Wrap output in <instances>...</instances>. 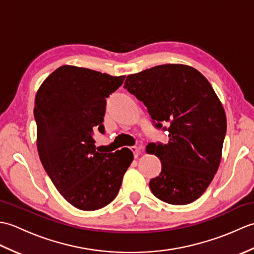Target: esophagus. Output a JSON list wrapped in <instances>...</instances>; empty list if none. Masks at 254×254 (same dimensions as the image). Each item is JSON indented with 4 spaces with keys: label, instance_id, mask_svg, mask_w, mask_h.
Wrapping results in <instances>:
<instances>
[{
    "label": "esophagus",
    "instance_id": "obj_1",
    "mask_svg": "<svg viewBox=\"0 0 254 254\" xmlns=\"http://www.w3.org/2000/svg\"><path fill=\"white\" fill-rule=\"evenodd\" d=\"M131 150L133 152L134 156H135V157H137V156L142 153L143 146H142V145H139V146H133V147H131Z\"/></svg>",
    "mask_w": 254,
    "mask_h": 254
}]
</instances>
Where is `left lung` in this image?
<instances>
[{
	"label": "left lung",
	"instance_id": "8db88e82",
	"mask_svg": "<svg viewBox=\"0 0 254 254\" xmlns=\"http://www.w3.org/2000/svg\"><path fill=\"white\" fill-rule=\"evenodd\" d=\"M124 88L143 101L156 127L168 122L167 144L149 143L146 153L161 161V172L149 181L154 195L186 205L212 182L222 159L227 120L212 85L197 69L164 64L127 75Z\"/></svg>",
	"mask_w": 254,
	"mask_h": 254
}]
</instances>
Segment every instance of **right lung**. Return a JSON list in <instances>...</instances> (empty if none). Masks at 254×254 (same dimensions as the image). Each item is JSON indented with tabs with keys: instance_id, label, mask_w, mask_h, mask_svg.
Masks as SVG:
<instances>
[{
	"instance_id": "obj_1",
	"label": "right lung",
	"mask_w": 254,
	"mask_h": 254,
	"mask_svg": "<svg viewBox=\"0 0 254 254\" xmlns=\"http://www.w3.org/2000/svg\"><path fill=\"white\" fill-rule=\"evenodd\" d=\"M94 69L63 65L37 91L35 120L39 158L61 195L74 207L95 210L112 202L133 153L96 150L94 131L105 132L106 98L124 80Z\"/></svg>"
}]
</instances>
